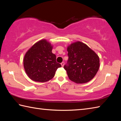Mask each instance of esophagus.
<instances>
[{"mask_svg": "<svg viewBox=\"0 0 121 121\" xmlns=\"http://www.w3.org/2000/svg\"><path fill=\"white\" fill-rule=\"evenodd\" d=\"M61 66H64V65H65V62H62V63H61Z\"/></svg>", "mask_w": 121, "mask_h": 121, "instance_id": "obj_1", "label": "esophagus"}]
</instances>
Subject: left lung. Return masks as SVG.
<instances>
[{
	"mask_svg": "<svg viewBox=\"0 0 121 121\" xmlns=\"http://www.w3.org/2000/svg\"><path fill=\"white\" fill-rule=\"evenodd\" d=\"M67 51L69 59L64 69L69 79L77 84L91 80L99 68L98 56L85 43L79 41L69 45Z\"/></svg>",
	"mask_w": 121,
	"mask_h": 121,
	"instance_id": "1",
	"label": "left lung"
}]
</instances>
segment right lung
I'll return each mask as SVG.
<instances>
[{
    "label": "right lung",
    "instance_id": "add662e5",
    "mask_svg": "<svg viewBox=\"0 0 121 121\" xmlns=\"http://www.w3.org/2000/svg\"><path fill=\"white\" fill-rule=\"evenodd\" d=\"M52 46L46 39L36 43L25 53L23 65L25 72L32 80L47 82L52 79L61 65L56 62V56L52 52Z\"/></svg>",
    "mask_w": 121,
    "mask_h": 121
}]
</instances>
